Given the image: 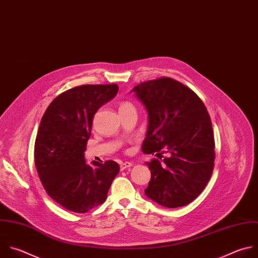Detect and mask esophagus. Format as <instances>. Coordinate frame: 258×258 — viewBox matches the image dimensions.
Instances as JSON below:
<instances>
[{
    "instance_id": "esophagus-1",
    "label": "esophagus",
    "mask_w": 258,
    "mask_h": 258,
    "mask_svg": "<svg viewBox=\"0 0 258 258\" xmlns=\"http://www.w3.org/2000/svg\"><path fill=\"white\" fill-rule=\"evenodd\" d=\"M133 166V163L132 162H122L121 164H120V170L122 171V170H124V169H126V168H128V167H132Z\"/></svg>"
}]
</instances>
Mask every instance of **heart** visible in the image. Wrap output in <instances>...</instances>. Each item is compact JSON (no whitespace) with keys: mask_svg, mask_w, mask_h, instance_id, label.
<instances>
[{"mask_svg":"<svg viewBox=\"0 0 258 258\" xmlns=\"http://www.w3.org/2000/svg\"><path fill=\"white\" fill-rule=\"evenodd\" d=\"M127 105H131V104L128 102H122L119 107H123V106H127Z\"/></svg>","mask_w":258,"mask_h":258,"instance_id":"obj_1","label":"heart"}]
</instances>
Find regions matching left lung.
Instances as JSON below:
<instances>
[{"label":"left lung","mask_w":258,"mask_h":258,"mask_svg":"<svg viewBox=\"0 0 258 258\" xmlns=\"http://www.w3.org/2000/svg\"><path fill=\"white\" fill-rule=\"evenodd\" d=\"M132 92L149 116L142 151L158 157L146 163L151 180L145 194L165 208L186 206L202 194L214 170L215 139L209 112L191 89L171 78L143 82Z\"/></svg>","instance_id":"obj_1"}]
</instances>
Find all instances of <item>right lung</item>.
Masks as SVG:
<instances>
[{
    "mask_svg": "<svg viewBox=\"0 0 258 258\" xmlns=\"http://www.w3.org/2000/svg\"><path fill=\"white\" fill-rule=\"evenodd\" d=\"M117 91L116 84L78 86L55 97L41 118L34 146L37 173L47 195L71 212L102 205L119 172L114 161L89 166L84 157L94 114Z\"/></svg>",
    "mask_w": 258,
    "mask_h": 258,
    "instance_id": "1",
    "label": "right lung"
}]
</instances>
